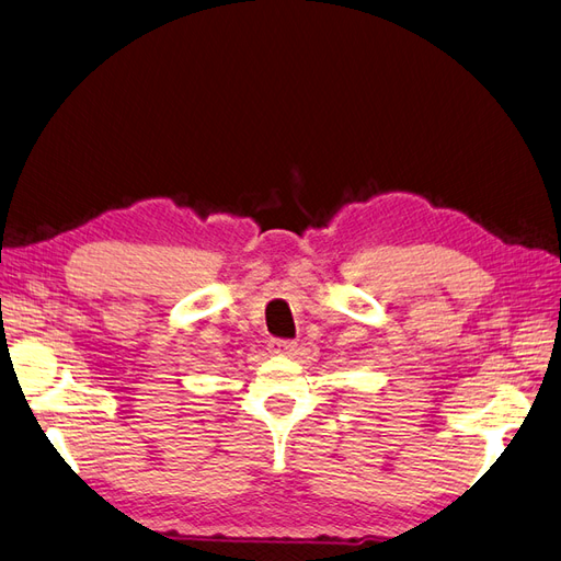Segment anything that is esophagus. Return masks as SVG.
I'll list each match as a JSON object with an SVG mask.
<instances>
[{
	"label": "esophagus",
	"mask_w": 561,
	"mask_h": 561,
	"mask_svg": "<svg viewBox=\"0 0 561 561\" xmlns=\"http://www.w3.org/2000/svg\"><path fill=\"white\" fill-rule=\"evenodd\" d=\"M267 348H270L272 355H291L296 351V343L284 341V339H272Z\"/></svg>",
	"instance_id": "obj_1"
}]
</instances>
